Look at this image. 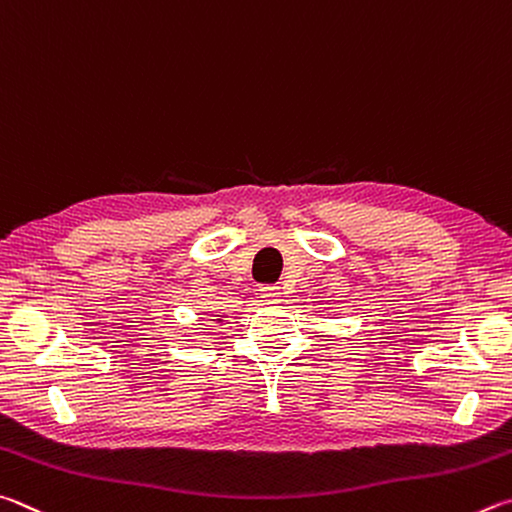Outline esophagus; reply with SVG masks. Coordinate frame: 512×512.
<instances>
[{
    "instance_id": "obj_1",
    "label": "esophagus",
    "mask_w": 512,
    "mask_h": 512,
    "mask_svg": "<svg viewBox=\"0 0 512 512\" xmlns=\"http://www.w3.org/2000/svg\"><path fill=\"white\" fill-rule=\"evenodd\" d=\"M261 297L267 301V303H276L279 301V297H281V292H279V288H276V285H263L261 290Z\"/></svg>"
}]
</instances>
